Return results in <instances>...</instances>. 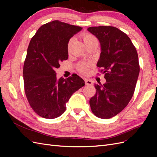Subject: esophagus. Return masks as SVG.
Masks as SVG:
<instances>
[{
    "label": "esophagus",
    "instance_id": "esophagus-1",
    "mask_svg": "<svg viewBox=\"0 0 157 157\" xmlns=\"http://www.w3.org/2000/svg\"><path fill=\"white\" fill-rule=\"evenodd\" d=\"M84 81H85V84H86V85H92V81L91 80L85 79Z\"/></svg>",
    "mask_w": 157,
    "mask_h": 157
}]
</instances>
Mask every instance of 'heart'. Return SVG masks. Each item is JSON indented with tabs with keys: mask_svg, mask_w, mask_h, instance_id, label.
Here are the masks:
<instances>
[{
	"mask_svg": "<svg viewBox=\"0 0 157 157\" xmlns=\"http://www.w3.org/2000/svg\"><path fill=\"white\" fill-rule=\"evenodd\" d=\"M82 38H83V40L84 41V43L86 44L87 47L88 46H90V44H93L94 42H98L96 37L94 35L90 34V33H86V34H84L82 36ZM73 40H74V38H71V39H69V40L68 42V44H67L68 50H70L71 45H72L73 42ZM90 63L88 62H81L78 65L77 69L80 73L85 74L88 72V69L90 67Z\"/></svg>",
	"mask_w": 157,
	"mask_h": 157,
	"instance_id": "heart-1",
	"label": "heart"
}]
</instances>
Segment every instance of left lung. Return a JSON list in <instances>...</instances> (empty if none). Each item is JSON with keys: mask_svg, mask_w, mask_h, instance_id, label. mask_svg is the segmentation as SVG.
Instances as JSON below:
<instances>
[{"mask_svg": "<svg viewBox=\"0 0 157 157\" xmlns=\"http://www.w3.org/2000/svg\"><path fill=\"white\" fill-rule=\"evenodd\" d=\"M100 42L97 67L102 68L106 82L94 84L96 93L90 99L96 117L107 119L121 112L134 93L140 73L138 55L128 35L112 26L88 28Z\"/></svg>", "mask_w": 157, "mask_h": 157, "instance_id": "obj_1", "label": "left lung"}]
</instances>
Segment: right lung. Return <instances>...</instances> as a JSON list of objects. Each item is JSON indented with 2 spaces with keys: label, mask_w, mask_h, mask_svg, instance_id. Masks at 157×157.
Instances as JSON below:
<instances>
[{
  "label": "right lung",
  "mask_w": 157,
  "mask_h": 157,
  "mask_svg": "<svg viewBox=\"0 0 157 157\" xmlns=\"http://www.w3.org/2000/svg\"><path fill=\"white\" fill-rule=\"evenodd\" d=\"M82 29L54 20L42 25L29 42L23 70L24 89L30 106L41 117L61 116L72 94L84 86L77 75L58 79L55 71L68 59L69 39Z\"/></svg>",
  "instance_id": "right-lung-1"
}]
</instances>
